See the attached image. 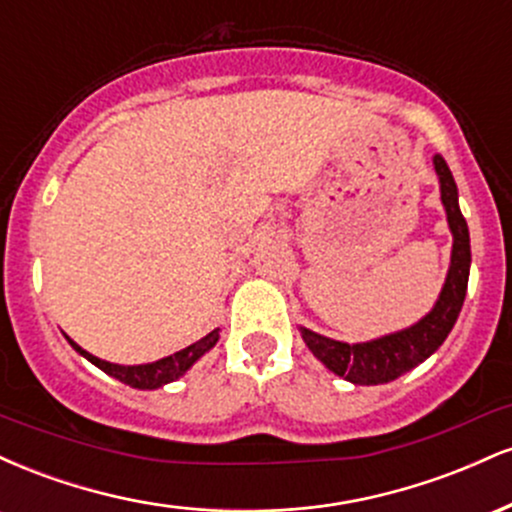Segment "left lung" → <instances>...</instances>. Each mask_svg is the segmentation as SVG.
Wrapping results in <instances>:
<instances>
[{"label":"left lung","instance_id":"left-lung-1","mask_svg":"<svg viewBox=\"0 0 512 512\" xmlns=\"http://www.w3.org/2000/svg\"><path fill=\"white\" fill-rule=\"evenodd\" d=\"M440 185V202H443L445 219L452 233L450 267L445 274V284L440 289L436 303L428 313L404 330L383 334L370 342H337L322 337L308 327H301L305 346L327 370L354 385H385L409 373L428 356L438 351L445 342L457 315H460L464 296H467L469 267H472V248H469V228L460 211V195H457L455 178L443 156H433Z\"/></svg>","mask_w":512,"mask_h":512}]
</instances>
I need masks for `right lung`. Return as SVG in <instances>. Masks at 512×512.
Wrapping results in <instances>:
<instances>
[{
    "label": "right lung",
    "instance_id": "right-lung-1",
    "mask_svg": "<svg viewBox=\"0 0 512 512\" xmlns=\"http://www.w3.org/2000/svg\"><path fill=\"white\" fill-rule=\"evenodd\" d=\"M67 342L72 344V349L76 351V354H81L86 361H91L93 366L101 368L103 373L110 375V378L120 380V383H125L129 387H137V390H158V387H163V385L173 383V380L182 378L187 370L195 366L199 358L214 349L216 342H219V327H216V330H211L207 337H202L199 342L185 346V349H180V351H175V354H170L166 358H158V361H151V363H139V366H122V363L103 361V358L88 354L86 349H81V346L72 342L69 337H67Z\"/></svg>",
    "mask_w": 512,
    "mask_h": 512
}]
</instances>
